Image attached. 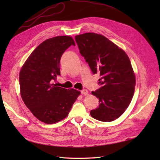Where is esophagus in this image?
I'll list each match as a JSON object with an SVG mask.
<instances>
[{
	"instance_id": "esophagus-1",
	"label": "esophagus",
	"mask_w": 160,
	"mask_h": 160,
	"mask_svg": "<svg viewBox=\"0 0 160 160\" xmlns=\"http://www.w3.org/2000/svg\"><path fill=\"white\" fill-rule=\"evenodd\" d=\"M81 93L83 95H87L88 94V91L87 89H82L81 91Z\"/></svg>"
}]
</instances>
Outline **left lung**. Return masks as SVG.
<instances>
[{
	"mask_svg": "<svg viewBox=\"0 0 160 160\" xmlns=\"http://www.w3.org/2000/svg\"><path fill=\"white\" fill-rule=\"evenodd\" d=\"M75 39L91 71L100 76V88L91 93L100 104L91 115L102 122L116 120L130 104L135 91V76L129 58L102 35L86 33Z\"/></svg>",
	"mask_w": 160,
	"mask_h": 160,
	"instance_id": "obj_1",
	"label": "left lung"
}]
</instances>
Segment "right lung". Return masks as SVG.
Instances as JSON below:
<instances>
[{"instance_id":"1","label":"right lung","mask_w":160,"mask_h":160,"mask_svg":"<svg viewBox=\"0 0 160 160\" xmlns=\"http://www.w3.org/2000/svg\"><path fill=\"white\" fill-rule=\"evenodd\" d=\"M71 45L70 36L47 39L36 47L25 61L19 74L20 95L29 109L40 121L54 124L65 118L80 91L54 84L60 75L61 56Z\"/></svg>"}]
</instances>
